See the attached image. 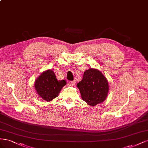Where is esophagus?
Here are the masks:
<instances>
[{
	"mask_svg": "<svg viewBox=\"0 0 148 148\" xmlns=\"http://www.w3.org/2000/svg\"><path fill=\"white\" fill-rule=\"evenodd\" d=\"M75 81H69L68 82V85L70 86H73L75 85Z\"/></svg>",
	"mask_w": 148,
	"mask_h": 148,
	"instance_id": "obj_1",
	"label": "esophagus"
}]
</instances>
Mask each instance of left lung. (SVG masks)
<instances>
[{"label":"left lung","instance_id":"obj_1","mask_svg":"<svg viewBox=\"0 0 148 148\" xmlns=\"http://www.w3.org/2000/svg\"><path fill=\"white\" fill-rule=\"evenodd\" d=\"M77 86L82 100L91 106L103 102L109 88L107 79L100 71L94 69L84 72L82 80L77 84Z\"/></svg>","mask_w":148,"mask_h":148}]
</instances>
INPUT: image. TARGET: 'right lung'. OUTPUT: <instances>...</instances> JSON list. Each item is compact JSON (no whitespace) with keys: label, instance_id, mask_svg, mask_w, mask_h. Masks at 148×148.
Returning <instances> with one entry per match:
<instances>
[{"label":"right lung","instance_id":"add662e5","mask_svg":"<svg viewBox=\"0 0 148 148\" xmlns=\"http://www.w3.org/2000/svg\"><path fill=\"white\" fill-rule=\"evenodd\" d=\"M66 84L64 80L58 81L52 70L46 71L42 73L35 83L36 92L41 97L46 101L56 98L61 88Z\"/></svg>","mask_w":148,"mask_h":148}]
</instances>
